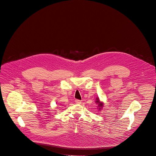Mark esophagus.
Returning a JSON list of instances; mask_svg holds the SVG:
<instances>
[{
    "label": "esophagus",
    "mask_w": 156,
    "mask_h": 156,
    "mask_svg": "<svg viewBox=\"0 0 156 156\" xmlns=\"http://www.w3.org/2000/svg\"><path fill=\"white\" fill-rule=\"evenodd\" d=\"M75 102H76V104H81V101H80V100H78V99H76V100H75Z\"/></svg>",
    "instance_id": "obj_1"
}]
</instances>
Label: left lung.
Returning a JSON list of instances; mask_svg holds the SVG:
<instances>
[{"label":"left lung","instance_id":"obj_1","mask_svg":"<svg viewBox=\"0 0 156 156\" xmlns=\"http://www.w3.org/2000/svg\"><path fill=\"white\" fill-rule=\"evenodd\" d=\"M96 102L97 103V104L98 105V107H99V110H101L102 107H103V105H104V104L103 102H101L99 98H96Z\"/></svg>","mask_w":156,"mask_h":156}]
</instances>
